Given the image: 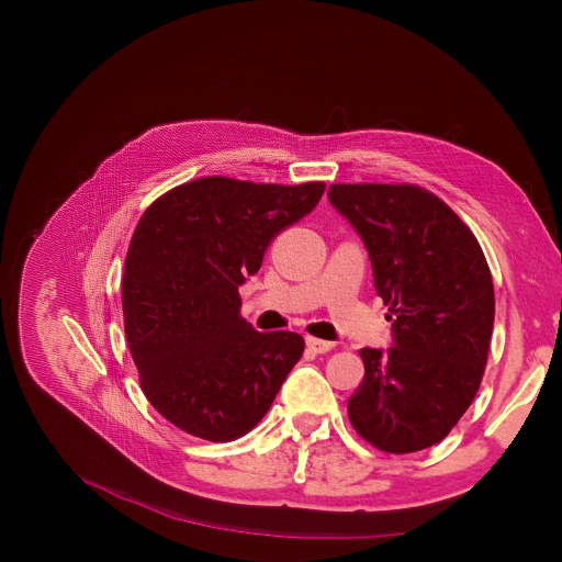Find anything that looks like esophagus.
Wrapping results in <instances>:
<instances>
[{"label": "esophagus", "mask_w": 562, "mask_h": 562, "mask_svg": "<svg viewBox=\"0 0 562 562\" xmlns=\"http://www.w3.org/2000/svg\"><path fill=\"white\" fill-rule=\"evenodd\" d=\"M307 348L312 352H328L335 348L333 341H326V339H316V337H307Z\"/></svg>", "instance_id": "34e87169"}]
</instances>
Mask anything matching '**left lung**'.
I'll list each match as a JSON object with an SVG mask.
<instances>
[{"mask_svg": "<svg viewBox=\"0 0 562 562\" xmlns=\"http://www.w3.org/2000/svg\"><path fill=\"white\" fill-rule=\"evenodd\" d=\"M330 204L362 236L394 346L362 348L348 419L369 445L415 453L445 439L474 401L494 328V284L476 236L412 184H333Z\"/></svg>", "mask_w": 562, "mask_h": 562, "instance_id": "left-lung-1", "label": "left lung"}]
</instances>
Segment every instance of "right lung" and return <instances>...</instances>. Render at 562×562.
Returning a JSON list of instances; mask_svg holds the SVG:
<instances>
[{"instance_id": "right-lung-1", "label": "right lung", "mask_w": 562, "mask_h": 562, "mask_svg": "<svg viewBox=\"0 0 562 562\" xmlns=\"http://www.w3.org/2000/svg\"><path fill=\"white\" fill-rule=\"evenodd\" d=\"M323 191L202 177L140 216L125 257V335L143 394L177 428L210 441L246 435L301 360V335L241 318L239 286Z\"/></svg>"}]
</instances>
